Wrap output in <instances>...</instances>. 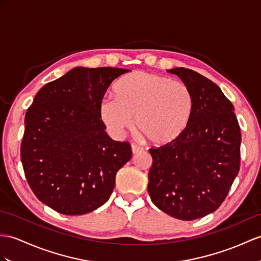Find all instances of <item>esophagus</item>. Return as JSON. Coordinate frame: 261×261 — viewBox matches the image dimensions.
I'll return each instance as SVG.
<instances>
[{
  "instance_id": "esophagus-1",
  "label": "esophagus",
  "mask_w": 261,
  "mask_h": 261,
  "mask_svg": "<svg viewBox=\"0 0 261 261\" xmlns=\"http://www.w3.org/2000/svg\"><path fill=\"white\" fill-rule=\"evenodd\" d=\"M141 150H142V148L139 147V146L134 145V144L132 145V152H133V154H134V155H135V154H137V152H139Z\"/></svg>"
}]
</instances>
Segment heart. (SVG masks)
<instances>
[{
    "label": "heart",
    "mask_w": 261,
    "mask_h": 261,
    "mask_svg": "<svg viewBox=\"0 0 261 261\" xmlns=\"http://www.w3.org/2000/svg\"><path fill=\"white\" fill-rule=\"evenodd\" d=\"M115 99L99 103V117L114 137L120 138L133 128L150 145L175 142L192 120L195 100L190 88L165 76L134 72L120 79L114 87Z\"/></svg>",
    "instance_id": "heart-1"
}]
</instances>
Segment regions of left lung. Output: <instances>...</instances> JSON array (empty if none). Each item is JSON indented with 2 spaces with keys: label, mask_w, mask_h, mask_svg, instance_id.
I'll list each match as a JSON object with an SVG mask.
<instances>
[{
  "label": "left lung",
  "mask_w": 261,
  "mask_h": 261,
  "mask_svg": "<svg viewBox=\"0 0 261 261\" xmlns=\"http://www.w3.org/2000/svg\"><path fill=\"white\" fill-rule=\"evenodd\" d=\"M168 72L190 88L194 114L178 139L149 149L147 189L161 211L194 220L218 209L238 175L240 127L231 101L214 82L184 67Z\"/></svg>",
  "instance_id": "obj_1"
}]
</instances>
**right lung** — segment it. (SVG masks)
Segmentation results:
<instances>
[{
	"label": "right lung",
	"instance_id": "add662e5",
	"mask_svg": "<svg viewBox=\"0 0 261 261\" xmlns=\"http://www.w3.org/2000/svg\"><path fill=\"white\" fill-rule=\"evenodd\" d=\"M129 69L75 67L47 83L25 115L21 161L31 189L63 215H84L109 200L130 145L105 132L99 103Z\"/></svg>",
	"mask_w": 261,
	"mask_h": 261
}]
</instances>
